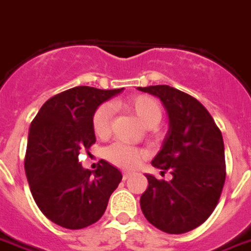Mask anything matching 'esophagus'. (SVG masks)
Returning <instances> with one entry per match:
<instances>
[{"mask_svg":"<svg viewBox=\"0 0 251 251\" xmlns=\"http://www.w3.org/2000/svg\"><path fill=\"white\" fill-rule=\"evenodd\" d=\"M130 175H131V173H129V171H125V173H124V179H127Z\"/></svg>","mask_w":251,"mask_h":251,"instance_id":"1","label":"esophagus"}]
</instances>
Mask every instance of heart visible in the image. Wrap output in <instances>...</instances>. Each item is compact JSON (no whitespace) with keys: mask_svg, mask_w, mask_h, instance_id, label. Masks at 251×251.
I'll return each mask as SVG.
<instances>
[{"mask_svg":"<svg viewBox=\"0 0 251 251\" xmlns=\"http://www.w3.org/2000/svg\"><path fill=\"white\" fill-rule=\"evenodd\" d=\"M126 107L137 115V118L144 125L153 127L162 121V107L155 98L150 95H138L131 98L125 103ZM113 115V107L104 103L96 108L92 117V129L98 137H106L110 131V122ZM107 160L121 168L137 167L144 159L143 151L136 147H130L122 143H115L104 151Z\"/></svg>","mask_w":251,"mask_h":251,"instance_id":"1","label":"heart"}]
</instances>
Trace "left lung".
I'll return each instance as SVG.
<instances>
[{
    "mask_svg": "<svg viewBox=\"0 0 251 251\" xmlns=\"http://www.w3.org/2000/svg\"><path fill=\"white\" fill-rule=\"evenodd\" d=\"M157 96L168 114L167 136L152 166L171 180L147 175L140 205L144 216L167 234H185L204 223L216 208L226 180L222 131L196 98L170 85L140 87Z\"/></svg>",
    "mask_w": 251,
    "mask_h": 251,
    "instance_id": "left-lung-1",
    "label": "left lung"
}]
</instances>
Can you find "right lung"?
Here are the masks:
<instances>
[{"instance_id": "right-lung-1", "label": "right lung", "mask_w": 251, "mask_h": 251, "mask_svg": "<svg viewBox=\"0 0 251 251\" xmlns=\"http://www.w3.org/2000/svg\"><path fill=\"white\" fill-rule=\"evenodd\" d=\"M120 92L122 88L75 87L50 98L31 122L24 160L29 189L43 215L64 228L96 223L122 179L106 160L95 171L78 162L80 151L96 141V108Z\"/></svg>"}]
</instances>
